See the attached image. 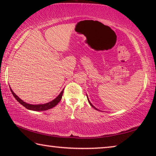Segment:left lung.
<instances>
[{
  "mask_svg": "<svg viewBox=\"0 0 156 156\" xmlns=\"http://www.w3.org/2000/svg\"><path fill=\"white\" fill-rule=\"evenodd\" d=\"M87 100H88V102H89V104H90V105H91V106L92 107H93V108H94V109H96V110H98V109H97V108H96V107H95L94 106V105H92V104L91 103V102H90V101H89V98H88V97H87Z\"/></svg>",
  "mask_w": 156,
  "mask_h": 156,
  "instance_id": "left-lung-1",
  "label": "left lung"
}]
</instances>
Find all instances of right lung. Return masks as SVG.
Masks as SVG:
<instances>
[{"label": "right lung", "mask_w": 156, "mask_h": 156, "mask_svg": "<svg viewBox=\"0 0 156 156\" xmlns=\"http://www.w3.org/2000/svg\"><path fill=\"white\" fill-rule=\"evenodd\" d=\"M9 88H10V90H11V91H12V94H13V96H14V97L16 99V100L18 102H19V103H20L23 105V106H24L25 108H27V109L36 111V112L46 111V110H48L49 109H51V108H53V107H54L60 101V100H61L62 96V94H63V91H64V89H63L62 91L60 92V94L56 98L51 100V101L47 102V103L38 104V105H31V104L27 103V102L23 101V100H21L20 98L18 97L17 95L12 91V89H11L10 87H9Z\"/></svg>", "instance_id": "obj_1"}]
</instances>
